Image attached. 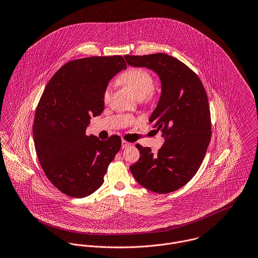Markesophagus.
<instances>
[{"mask_svg":"<svg viewBox=\"0 0 258 258\" xmlns=\"http://www.w3.org/2000/svg\"><path fill=\"white\" fill-rule=\"evenodd\" d=\"M130 146H132L131 143H128L127 141L122 140V142H121V148H122V149H126V148H128Z\"/></svg>","mask_w":258,"mask_h":258,"instance_id":"34e87169","label":"esophagus"}]
</instances>
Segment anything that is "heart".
Listing matches in <instances>:
<instances>
[{
  "mask_svg": "<svg viewBox=\"0 0 258 258\" xmlns=\"http://www.w3.org/2000/svg\"><path fill=\"white\" fill-rule=\"evenodd\" d=\"M118 82L131 89L140 99L150 96L155 90V81L152 75L142 68H130L125 70L118 77ZM110 92L111 87L108 85L103 91L104 101L109 99Z\"/></svg>",
  "mask_w": 258,
  "mask_h": 258,
  "instance_id": "b5f03b06",
  "label": "heart"
}]
</instances>
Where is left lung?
I'll list each match as a JSON object with an SVG mask.
<instances>
[{
	"label": "left lung",
	"instance_id": "left-lung-1",
	"mask_svg": "<svg viewBox=\"0 0 258 258\" xmlns=\"http://www.w3.org/2000/svg\"><path fill=\"white\" fill-rule=\"evenodd\" d=\"M124 58L132 66L147 67L158 73L162 94L150 122L166 138L157 154L138 144L141 158L130 167L131 172L148 190L159 194L174 192L195 176L211 140L206 90L192 69L166 53Z\"/></svg>",
	"mask_w": 258,
	"mask_h": 258
}]
</instances>
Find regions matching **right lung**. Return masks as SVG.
Instances as JSON below:
<instances>
[{
  "mask_svg": "<svg viewBox=\"0 0 258 258\" xmlns=\"http://www.w3.org/2000/svg\"><path fill=\"white\" fill-rule=\"evenodd\" d=\"M126 68L122 56H92L63 65L49 80L36 108L35 150L46 177L63 194L83 198L103 183L121 147L119 136H86L91 115L104 108L108 81Z\"/></svg>",
  "mask_w": 258,
  "mask_h": 258,
  "instance_id": "1",
  "label": "right lung"
}]
</instances>
